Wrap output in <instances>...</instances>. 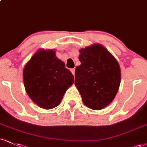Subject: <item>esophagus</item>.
Here are the masks:
<instances>
[{"label": "esophagus", "mask_w": 147, "mask_h": 147, "mask_svg": "<svg viewBox=\"0 0 147 147\" xmlns=\"http://www.w3.org/2000/svg\"><path fill=\"white\" fill-rule=\"evenodd\" d=\"M70 70H71V72L72 73V75H75V68H72Z\"/></svg>", "instance_id": "34e87169"}]
</instances>
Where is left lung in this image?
<instances>
[{"mask_svg":"<svg viewBox=\"0 0 147 147\" xmlns=\"http://www.w3.org/2000/svg\"><path fill=\"white\" fill-rule=\"evenodd\" d=\"M81 65L76 67L75 84L84 105L94 110L109 105L119 89L121 68L103 46L94 44L79 50Z\"/></svg>","mask_w":147,"mask_h":147,"instance_id":"8db88e82","label":"left lung"}]
</instances>
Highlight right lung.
<instances>
[{
  "label": "right lung",
  "instance_id": "right-lung-1",
  "mask_svg": "<svg viewBox=\"0 0 147 147\" xmlns=\"http://www.w3.org/2000/svg\"><path fill=\"white\" fill-rule=\"evenodd\" d=\"M26 93L40 107L50 109L59 105L74 76L53 50L40 49L23 70Z\"/></svg>",
  "mask_w": 147,
  "mask_h": 147
}]
</instances>
